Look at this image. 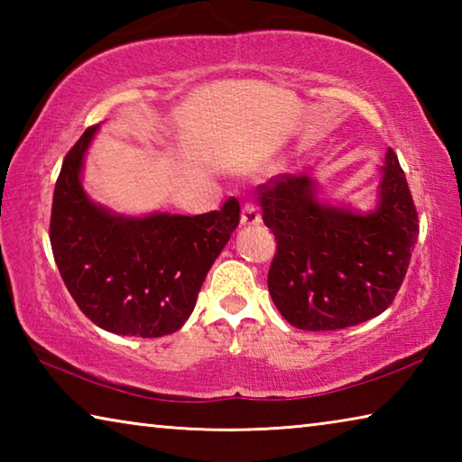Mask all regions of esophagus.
<instances>
[{
    "instance_id": "34e87169",
    "label": "esophagus",
    "mask_w": 462,
    "mask_h": 462,
    "mask_svg": "<svg viewBox=\"0 0 462 462\" xmlns=\"http://www.w3.org/2000/svg\"><path fill=\"white\" fill-rule=\"evenodd\" d=\"M240 222L245 226H256L261 224V209L254 206V203H242V216H240Z\"/></svg>"
}]
</instances>
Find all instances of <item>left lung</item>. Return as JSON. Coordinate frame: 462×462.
Wrapping results in <instances>:
<instances>
[{"label":"left lung","instance_id":"8db88e82","mask_svg":"<svg viewBox=\"0 0 462 462\" xmlns=\"http://www.w3.org/2000/svg\"><path fill=\"white\" fill-rule=\"evenodd\" d=\"M263 220L277 240L269 293L300 330H340L393 303L420 220L403 169L387 151L381 201L373 214L319 206L308 177L277 175L256 187Z\"/></svg>","mask_w":462,"mask_h":462}]
</instances>
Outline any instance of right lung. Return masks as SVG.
<instances>
[{"label": "right lung", "instance_id": "add662e5", "mask_svg": "<svg viewBox=\"0 0 462 462\" xmlns=\"http://www.w3.org/2000/svg\"><path fill=\"white\" fill-rule=\"evenodd\" d=\"M97 126L67 152L54 185L51 246L77 306L107 332L140 338L185 324L216 256L240 222V203L199 216L154 214L140 220L91 203L79 173Z\"/></svg>", "mask_w": 462, "mask_h": 462}]
</instances>
